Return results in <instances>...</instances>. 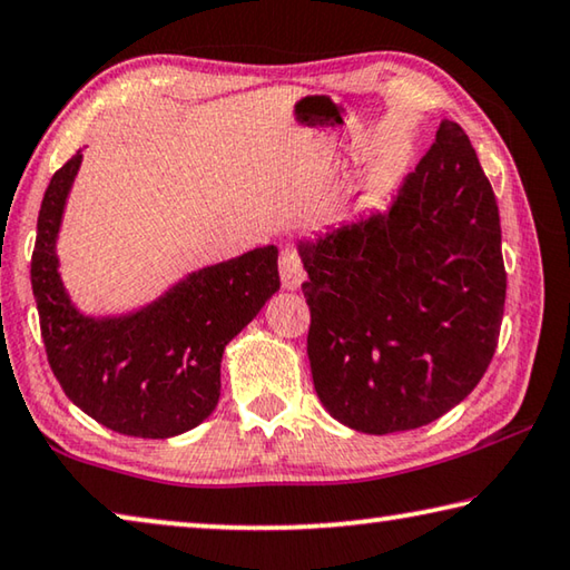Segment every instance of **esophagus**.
Segmentation results:
<instances>
[{"instance_id":"esophagus-1","label":"esophagus","mask_w":570,"mask_h":570,"mask_svg":"<svg viewBox=\"0 0 570 570\" xmlns=\"http://www.w3.org/2000/svg\"><path fill=\"white\" fill-rule=\"evenodd\" d=\"M279 279H283V287H287V291H295V287H301L303 279H305L303 259L291 247L283 249V255H279Z\"/></svg>"}]
</instances>
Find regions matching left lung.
<instances>
[{"instance_id":"8db88e82","label":"left lung","mask_w":570,"mask_h":570,"mask_svg":"<svg viewBox=\"0 0 570 570\" xmlns=\"http://www.w3.org/2000/svg\"><path fill=\"white\" fill-rule=\"evenodd\" d=\"M321 404L356 432L424 426L480 384L498 348L508 275L500 212L454 120L386 212L297 245Z\"/></svg>"}]
</instances>
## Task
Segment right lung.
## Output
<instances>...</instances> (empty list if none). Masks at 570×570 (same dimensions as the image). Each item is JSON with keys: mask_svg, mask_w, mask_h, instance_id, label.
<instances>
[{"mask_svg": "<svg viewBox=\"0 0 570 570\" xmlns=\"http://www.w3.org/2000/svg\"><path fill=\"white\" fill-rule=\"evenodd\" d=\"M80 161L78 151L55 171L37 217L30 275L50 368L75 406L118 434H184L217 406L224 346L279 291L277 247L197 269L136 313L82 315L55 252Z\"/></svg>", "mask_w": 570, "mask_h": 570, "instance_id": "add662e5", "label": "right lung"}]
</instances>
